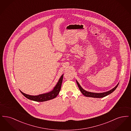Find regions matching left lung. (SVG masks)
Wrapping results in <instances>:
<instances>
[{
	"label": "left lung",
	"instance_id": "8db88e82",
	"mask_svg": "<svg viewBox=\"0 0 131 131\" xmlns=\"http://www.w3.org/2000/svg\"><path fill=\"white\" fill-rule=\"evenodd\" d=\"M77 83L78 85V87L79 88L80 91H81V93L84 96H86V97H93V98H103L105 96H106L107 95L112 93L113 92L115 89L117 87L119 83L117 84V85L115 87H114L112 90L107 91L106 92H104V93H93V92H88L85 90H84L82 87L81 86V85H80V84L79 83V82L77 81Z\"/></svg>",
	"mask_w": 131,
	"mask_h": 131
}]
</instances>
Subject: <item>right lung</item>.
<instances>
[{
    "instance_id": "1",
    "label": "right lung",
    "mask_w": 131,
    "mask_h": 131,
    "mask_svg": "<svg viewBox=\"0 0 131 131\" xmlns=\"http://www.w3.org/2000/svg\"><path fill=\"white\" fill-rule=\"evenodd\" d=\"M63 75H61L59 80L58 81L57 84L53 88V89L50 92L43 94H40V95H39L37 96H31V95L24 93L20 90L19 91L24 96H25L26 98H27L29 100L36 101V102H41L47 101L48 100L54 99L58 95V94L59 93L60 90L61 89V84H62L63 81Z\"/></svg>"
}]
</instances>
